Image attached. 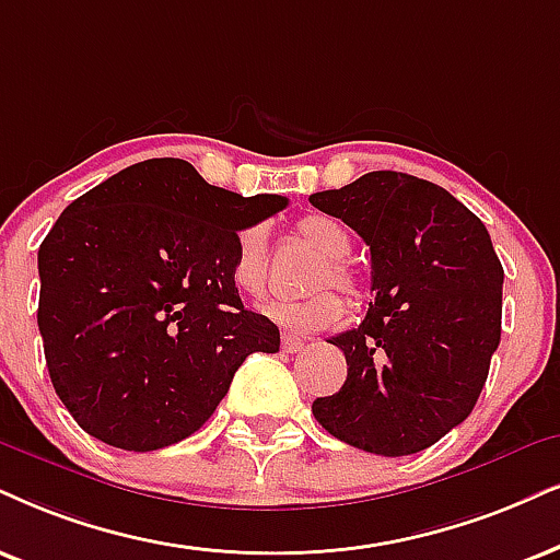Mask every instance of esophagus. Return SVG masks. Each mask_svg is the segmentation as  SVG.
Here are the masks:
<instances>
[{
	"label": "esophagus",
	"instance_id": "1",
	"mask_svg": "<svg viewBox=\"0 0 560 560\" xmlns=\"http://www.w3.org/2000/svg\"><path fill=\"white\" fill-rule=\"evenodd\" d=\"M281 349H284V353H300V351H304V341L302 338L284 332V336H281Z\"/></svg>",
	"mask_w": 560,
	"mask_h": 560
}]
</instances>
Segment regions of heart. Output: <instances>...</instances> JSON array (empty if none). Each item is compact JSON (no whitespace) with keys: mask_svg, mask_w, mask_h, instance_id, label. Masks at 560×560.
<instances>
[{"mask_svg":"<svg viewBox=\"0 0 560 560\" xmlns=\"http://www.w3.org/2000/svg\"><path fill=\"white\" fill-rule=\"evenodd\" d=\"M296 235L313 250L323 256L320 264L313 268L310 289L336 287L343 294H357V273L346 260L351 240L349 232L338 219L328 214H307L296 222ZM232 281L240 292L260 296L268 284V230L266 224H250L240 230L235 240V256H232ZM268 320H273L289 332H313L330 328L341 320L346 304L336 292H317L307 300H273L260 307Z\"/></svg>","mask_w":560,"mask_h":560,"instance_id":"heart-1","label":"heart"}]
</instances>
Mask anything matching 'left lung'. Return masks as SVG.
Returning a JSON list of instances; mask_svg holds the SVG:
<instances>
[{
  "label": "left lung",
  "mask_w": 560,
  "mask_h": 560,
  "mask_svg": "<svg viewBox=\"0 0 560 560\" xmlns=\"http://www.w3.org/2000/svg\"><path fill=\"white\" fill-rule=\"evenodd\" d=\"M310 203L341 219L372 253L370 313L328 343L343 387L313 402L320 427L372 455H413L463 423L501 338L504 268L483 222L434 183L366 173Z\"/></svg>",
  "instance_id": "left-lung-1"
}]
</instances>
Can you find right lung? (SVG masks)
I'll list each match as a JSON object with an SVG mask.
<instances>
[{"mask_svg": "<svg viewBox=\"0 0 560 560\" xmlns=\"http://www.w3.org/2000/svg\"><path fill=\"white\" fill-rule=\"evenodd\" d=\"M287 196L209 186L186 160H144L61 211L38 247V330L54 390L90 436L152 452L203 427L279 328L243 307L237 232Z\"/></svg>", "mask_w": 560, "mask_h": 560, "instance_id": "add662e5", "label": "right lung"}]
</instances>
